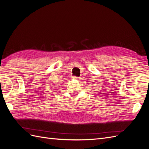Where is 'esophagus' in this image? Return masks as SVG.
I'll list each match as a JSON object with an SVG mask.
<instances>
[{
    "label": "esophagus",
    "mask_w": 149,
    "mask_h": 149,
    "mask_svg": "<svg viewBox=\"0 0 149 149\" xmlns=\"http://www.w3.org/2000/svg\"><path fill=\"white\" fill-rule=\"evenodd\" d=\"M73 78L74 79H79V78L78 77H77V76H73Z\"/></svg>",
    "instance_id": "34e87169"
}]
</instances>
